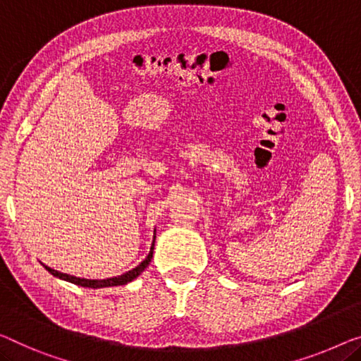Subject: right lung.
I'll use <instances>...</instances> for the list:
<instances>
[{
  "label": "right lung",
  "mask_w": 361,
  "mask_h": 361,
  "mask_svg": "<svg viewBox=\"0 0 361 361\" xmlns=\"http://www.w3.org/2000/svg\"><path fill=\"white\" fill-rule=\"evenodd\" d=\"M155 240V236H154ZM152 252H154V245L152 248H150V252L147 255L146 259H144L141 264H139L137 267H134L133 271H128L125 274H121V276L118 277H111V279H104V281H89V279H79V277H74V276H68V274H63V272H58L55 271V269L48 267L43 264V267L47 269L48 272L51 274V276H55L58 279H63V281L66 282H71L74 285H80V287H89V288H102V287H116V285H126L128 282H131L136 279L139 274H141L144 269H146L149 266L150 259H152Z\"/></svg>",
  "instance_id": "right-lung-1"
}]
</instances>
